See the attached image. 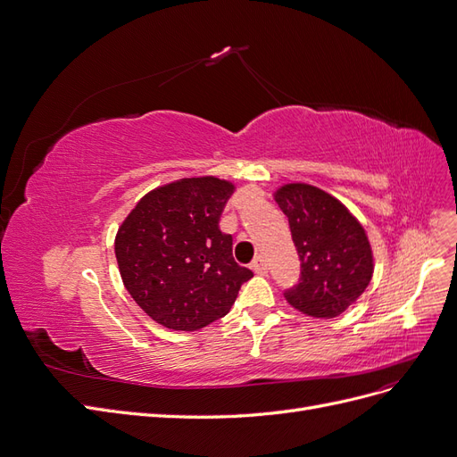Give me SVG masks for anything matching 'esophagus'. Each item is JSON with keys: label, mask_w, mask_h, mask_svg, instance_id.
Listing matches in <instances>:
<instances>
[{"label": "esophagus", "mask_w": 457, "mask_h": 457, "mask_svg": "<svg viewBox=\"0 0 457 457\" xmlns=\"http://www.w3.org/2000/svg\"><path fill=\"white\" fill-rule=\"evenodd\" d=\"M252 269H254V273H258V275H265L267 273V263L262 256H258L254 260V263H252Z\"/></svg>", "instance_id": "esophagus-1"}]
</instances>
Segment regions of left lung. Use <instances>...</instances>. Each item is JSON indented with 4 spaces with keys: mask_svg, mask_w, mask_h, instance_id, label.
Masks as SVG:
<instances>
[{
    "mask_svg": "<svg viewBox=\"0 0 457 457\" xmlns=\"http://www.w3.org/2000/svg\"><path fill=\"white\" fill-rule=\"evenodd\" d=\"M275 199L288 216L301 262L299 282L284 290L286 301L314 318L343 314L373 277L365 229L339 199L311 184H286Z\"/></svg>",
    "mask_w": 457,
    "mask_h": 457,
    "instance_id": "8db88e82",
    "label": "left lung"
}]
</instances>
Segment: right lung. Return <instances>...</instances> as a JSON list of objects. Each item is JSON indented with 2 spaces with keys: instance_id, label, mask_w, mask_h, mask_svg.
I'll return each instance as SVG.
<instances>
[{
  "instance_id": "1",
  "label": "right lung",
  "mask_w": 457,
  "mask_h": 457,
  "mask_svg": "<svg viewBox=\"0 0 457 457\" xmlns=\"http://www.w3.org/2000/svg\"><path fill=\"white\" fill-rule=\"evenodd\" d=\"M233 184L182 179L146 194L116 233L114 254L126 290L158 324L195 331L229 312L254 277L233 260L220 216Z\"/></svg>"
}]
</instances>
